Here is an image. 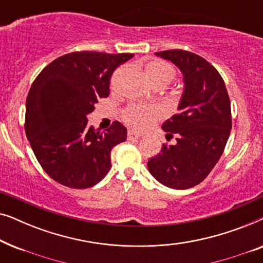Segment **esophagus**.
<instances>
[{
  "label": "esophagus",
  "mask_w": 263,
  "mask_h": 263,
  "mask_svg": "<svg viewBox=\"0 0 263 263\" xmlns=\"http://www.w3.org/2000/svg\"><path fill=\"white\" fill-rule=\"evenodd\" d=\"M140 136H141V133L136 132V130H128V140H135V139H139Z\"/></svg>",
  "instance_id": "esophagus-1"
}]
</instances>
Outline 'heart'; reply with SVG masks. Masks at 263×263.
Listing matches in <instances>:
<instances>
[{
    "label": "heart",
    "instance_id": "b5f03b06",
    "mask_svg": "<svg viewBox=\"0 0 263 263\" xmlns=\"http://www.w3.org/2000/svg\"><path fill=\"white\" fill-rule=\"evenodd\" d=\"M147 73L154 84L159 81L170 82L175 78L176 70L170 63L165 61H153L147 66ZM165 116V111L161 106L154 104L134 103L124 107L122 111V118L128 124L140 129H147L157 121Z\"/></svg>",
    "mask_w": 263,
    "mask_h": 263
}]
</instances>
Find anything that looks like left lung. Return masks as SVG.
Returning <instances> with one entry per match:
<instances>
[{"label": "left lung", "mask_w": 263, "mask_h": 263, "mask_svg": "<svg viewBox=\"0 0 263 263\" xmlns=\"http://www.w3.org/2000/svg\"><path fill=\"white\" fill-rule=\"evenodd\" d=\"M156 55L182 70L184 92L179 112L161 125L166 139L176 136L177 142L164 143L147 166L161 184L188 189L202 182L220 159L232 127L231 104L221 75L201 56L181 49Z\"/></svg>", "instance_id": "obj_1"}]
</instances>
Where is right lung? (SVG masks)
I'll use <instances>...</instances> for the list:
<instances>
[{"instance_id": "obj_1", "label": "right lung", "mask_w": 263, "mask_h": 263, "mask_svg": "<svg viewBox=\"0 0 263 263\" xmlns=\"http://www.w3.org/2000/svg\"><path fill=\"white\" fill-rule=\"evenodd\" d=\"M134 53L75 51L48 64L32 84L26 99L25 133L44 171L60 184L86 189L105 177L111 149L127 139L115 121L100 133L87 115L110 95L115 69Z\"/></svg>"}]
</instances>
